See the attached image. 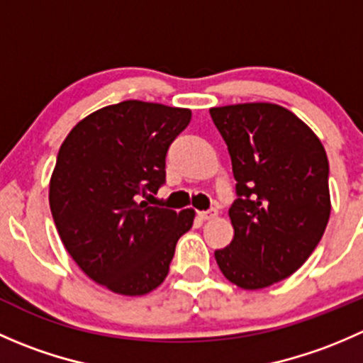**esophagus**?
I'll return each mask as SVG.
<instances>
[{"label": "esophagus", "instance_id": "esophagus-1", "mask_svg": "<svg viewBox=\"0 0 363 363\" xmlns=\"http://www.w3.org/2000/svg\"><path fill=\"white\" fill-rule=\"evenodd\" d=\"M200 219H203V221H208V219H214L216 216H218V211L216 208H208V211H202L199 212Z\"/></svg>", "mask_w": 363, "mask_h": 363}]
</instances>
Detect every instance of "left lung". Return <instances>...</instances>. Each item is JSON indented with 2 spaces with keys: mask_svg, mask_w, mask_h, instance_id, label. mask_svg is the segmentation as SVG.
<instances>
[{
  "mask_svg": "<svg viewBox=\"0 0 363 363\" xmlns=\"http://www.w3.org/2000/svg\"><path fill=\"white\" fill-rule=\"evenodd\" d=\"M228 145L237 200L233 240L214 252L223 276L259 290L303 265L330 218L328 160L320 138L276 104L211 108Z\"/></svg>",
  "mask_w": 363,
  "mask_h": 363,
  "instance_id": "8db88e82",
  "label": "left lung"
}]
</instances>
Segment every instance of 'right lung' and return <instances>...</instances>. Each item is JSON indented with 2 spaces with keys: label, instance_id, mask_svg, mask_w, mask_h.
<instances>
[{
  "label": "right lung",
  "instance_id": "right-lung-1",
  "mask_svg": "<svg viewBox=\"0 0 363 363\" xmlns=\"http://www.w3.org/2000/svg\"><path fill=\"white\" fill-rule=\"evenodd\" d=\"M189 121V108L126 100L84 117L61 144L49 188L57 233L86 276L113 294L158 288L193 226V208L140 200L164 184L168 147Z\"/></svg>",
  "mask_w": 363,
  "mask_h": 363
}]
</instances>
